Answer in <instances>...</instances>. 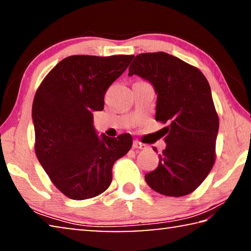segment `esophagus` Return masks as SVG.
<instances>
[{
	"mask_svg": "<svg viewBox=\"0 0 251 251\" xmlns=\"http://www.w3.org/2000/svg\"><path fill=\"white\" fill-rule=\"evenodd\" d=\"M133 148H138V150H144V148H146L145 144H143L138 141H135L133 143Z\"/></svg>",
	"mask_w": 251,
	"mask_h": 251,
	"instance_id": "obj_1",
	"label": "esophagus"
}]
</instances>
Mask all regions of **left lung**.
<instances>
[{"label": "left lung", "instance_id": "obj_1", "mask_svg": "<svg viewBox=\"0 0 251 251\" xmlns=\"http://www.w3.org/2000/svg\"><path fill=\"white\" fill-rule=\"evenodd\" d=\"M131 75L152 85L156 121L169 124L166 148L158 155V167L145 175L146 182L165 196L193 193L215 163L219 121L209 83L196 67L164 52L137 55L129 66Z\"/></svg>", "mask_w": 251, "mask_h": 251}]
</instances>
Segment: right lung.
Listing matches in <instances>:
<instances>
[{
    "label": "right lung",
    "mask_w": 251,
    "mask_h": 251,
    "mask_svg": "<svg viewBox=\"0 0 251 251\" xmlns=\"http://www.w3.org/2000/svg\"><path fill=\"white\" fill-rule=\"evenodd\" d=\"M133 57H66L50 72L34 97L37 159L55 187L74 201L104 193L112 182L114 163L133 145L129 134L99 136L93 116L94 110L104 109L106 91Z\"/></svg>",
    "instance_id": "1"
}]
</instances>
